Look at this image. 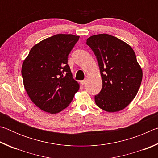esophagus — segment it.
Returning a JSON list of instances; mask_svg holds the SVG:
<instances>
[{
  "instance_id": "obj_1",
  "label": "esophagus",
  "mask_w": 158,
  "mask_h": 158,
  "mask_svg": "<svg viewBox=\"0 0 158 158\" xmlns=\"http://www.w3.org/2000/svg\"><path fill=\"white\" fill-rule=\"evenodd\" d=\"M85 81H86V80H85V79H84V80H82V81H81V84L82 85H85Z\"/></svg>"
}]
</instances>
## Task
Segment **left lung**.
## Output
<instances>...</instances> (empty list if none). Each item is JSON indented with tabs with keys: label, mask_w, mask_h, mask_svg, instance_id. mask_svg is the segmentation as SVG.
I'll return each instance as SVG.
<instances>
[{
	"label": "left lung",
	"mask_w": 158,
	"mask_h": 158,
	"mask_svg": "<svg viewBox=\"0 0 158 158\" xmlns=\"http://www.w3.org/2000/svg\"><path fill=\"white\" fill-rule=\"evenodd\" d=\"M86 44L95 53L102 80L96 105L107 112L123 110L137 95L142 80L135 52L126 42L105 33L90 36Z\"/></svg>",
	"instance_id": "8db88e82"
}]
</instances>
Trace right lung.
<instances>
[{
  "label": "right lung",
  "mask_w": 158,
  "mask_h": 158,
  "mask_svg": "<svg viewBox=\"0 0 158 158\" xmlns=\"http://www.w3.org/2000/svg\"><path fill=\"white\" fill-rule=\"evenodd\" d=\"M79 36L58 34L32 47L21 68L23 85L41 110L55 114L68 107L79 89L68 65V55Z\"/></svg>",
  "instance_id": "obj_1"
}]
</instances>
